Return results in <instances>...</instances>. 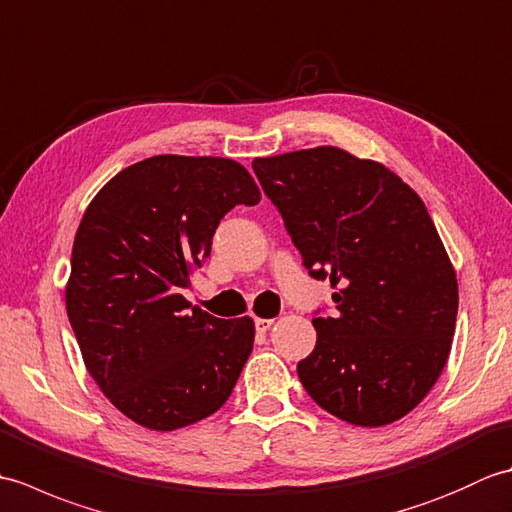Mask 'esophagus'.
I'll list each match as a JSON object with an SVG mask.
<instances>
[{"label":"esophagus","instance_id":"34e87169","mask_svg":"<svg viewBox=\"0 0 512 512\" xmlns=\"http://www.w3.org/2000/svg\"><path fill=\"white\" fill-rule=\"evenodd\" d=\"M270 328H273V319H255V330L257 332H268Z\"/></svg>","mask_w":512,"mask_h":512}]
</instances>
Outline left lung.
Wrapping results in <instances>:
<instances>
[{"label":"left lung","mask_w":512,"mask_h":512,"mask_svg":"<svg viewBox=\"0 0 512 512\" xmlns=\"http://www.w3.org/2000/svg\"><path fill=\"white\" fill-rule=\"evenodd\" d=\"M314 279H330L334 317L312 319L317 345L297 365L319 407L383 427L418 407L451 352L458 279L409 184L339 147L255 158Z\"/></svg>","instance_id":"obj_1"}]
</instances>
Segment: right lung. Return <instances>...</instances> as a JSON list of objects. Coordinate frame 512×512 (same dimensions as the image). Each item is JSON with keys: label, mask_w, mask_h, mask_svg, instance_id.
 Segmentation results:
<instances>
[{"label": "right lung", "mask_w": 512, "mask_h": 512, "mask_svg": "<svg viewBox=\"0 0 512 512\" xmlns=\"http://www.w3.org/2000/svg\"><path fill=\"white\" fill-rule=\"evenodd\" d=\"M259 200L235 160L154 156L116 173L83 213L65 308L90 376L129 420L173 431L231 396L253 319H217L182 290L222 217Z\"/></svg>", "instance_id": "add662e5"}]
</instances>
